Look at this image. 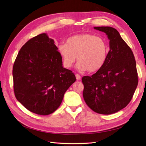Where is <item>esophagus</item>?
Masks as SVG:
<instances>
[{"label": "esophagus", "instance_id": "34e87169", "mask_svg": "<svg viewBox=\"0 0 146 146\" xmlns=\"http://www.w3.org/2000/svg\"><path fill=\"white\" fill-rule=\"evenodd\" d=\"M76 79H77V80H80V76L79 74H76Z\"/></svg>", "mask_w": 146, "mask_h": 146}]
</instances>
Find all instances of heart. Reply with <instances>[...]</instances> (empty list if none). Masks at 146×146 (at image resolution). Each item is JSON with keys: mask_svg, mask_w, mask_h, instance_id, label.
Wrapping results in <instances>:
<instances>
[{"mask_svg": "<svg viewBox=\"0 0 146 146\" xmlns=\"http://www.w3.org/2000/svg\"><path fill=\"white\" fill-rule=\"evenodd\" d=\"M58 52L64 67L70 68L77 57V69L93 72L105 64L109 47L102 37L90 34H80L68 38L66 44H59Z\"/></svg>", "mask_w": 146, "mask_h": 146, "instance_id": "obj_1", "label": "heart"}]
</instances>
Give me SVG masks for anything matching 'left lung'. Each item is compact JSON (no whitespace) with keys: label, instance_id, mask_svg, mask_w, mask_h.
Returning <instances> with one entry per match:
<instances>
[{"label":"left lung","instance_id":"left-lung-1","mask_svg":"<svg viewBox=\"0 0 146 146\" xmlns=\"http://www.w3.org/2000/svg\"><path fill=\"white\" fill-rule=\"evenodd\" d=\"M109 40L108 59L101 69L91 76H84L83 97L92 111L111 114L130 102L138 84L136 63L131 48L115 29L95 27Z\"/></svg>","mask_w":146,"mask_h":146}]
</instances>
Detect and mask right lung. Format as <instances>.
Instances as JSON below:
<instances>
[{
	"label": "right lung",
	"instance_id": "obj_1",
	"mask_svg": "<svg viewBox=\"0 0 146 146\" xmlns=\"http://www.w3.org/2000/svg\"><path fill=\"white\" fill-rule=\"evenodd\" d=\"M57 50L47 34H39L22 47L13 66L16 99L38 115L56 111L65 92L76 80L72 71L63 67Z\"/></svg>",
	"mask_w": 146,
	"mask_h": 146
}]
</instances>
